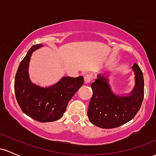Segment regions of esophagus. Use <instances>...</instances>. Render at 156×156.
I'll return each mask as SVG.
<instances>
[{"label":"esophagus","instance_id":"esophagus-1","mask_svg":"<svg viewBox=\"0 0 156 156\" xmlns=\"http://www.w3.org/2000/svg\"><path fill=\"white\" fill-rule=\"evenodd\" d=\"M92 80V76L89 74H87L84 76V82L85 83H89Z\"/></svg>","mask_w":156,"mask_h":156}]
</instances>
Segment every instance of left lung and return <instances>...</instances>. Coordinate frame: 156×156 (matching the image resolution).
Instances as JSON below:
<instances>
[{"label": "left lung", "instance_id": "8db88e82", "mask_svg": "<svg viewBox=\"0 0 156 156\" xmlns=\"http://www.w3.org/2000/svg\"><path fill=\"white\" fill-rule=\"evenodd\" d=\"M135 87L129 95H117L112 92L108 78L98 75L91 84L93 94L89 105L88 117L93 125L101 128H117L135 117L144 99V77L140 67L132 66Z\"/></svg>", "mask_w": 156, "mask_h": 156}]
</instances>
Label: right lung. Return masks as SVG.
Wrapping results in <instances>:
<instances>
[{"label": "right lung", "mask_w": 156, "mask_h": 156, "mask_svg": "<svg viewBox=\"0 0 156 156\" xmlns=\"http://www.w3.org/2000/svg\"><path fill=\"white\" fill-rule=\"evenodd\" d=\"M42 46H32L20 64L15 76V92L21 110L26 115L40 122H50L63 117L68 102L83 84V78L63 77L48 87L32 83L28 74L31 56Z\"/></svg>", "instance_id": "obj_1"}]
</instances>
